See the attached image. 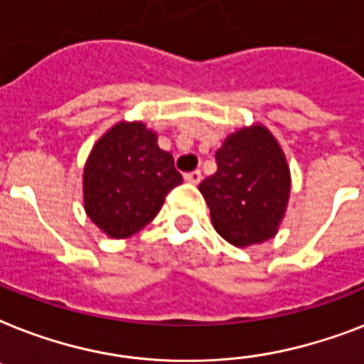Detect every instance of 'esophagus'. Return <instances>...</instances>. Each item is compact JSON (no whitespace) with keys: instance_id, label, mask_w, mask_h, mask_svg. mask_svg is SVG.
Wrapping results in <instances>:
<instances>
[{"instance_id":"34e87169","label":"esophagus","mask_w":364,"mask_h":364,"mask_svg":"<svg viewBox=\"0 0 364 364\" xmlns=\"http://www.w3.org/2000/svg\"><path fill=\"white\" fill-rule=\"evenodd\" d=\"M185 181L192 183V185H198V183L202 181V172H200V170H194V172L185 173Z\"/></svg>"}]
</instances>
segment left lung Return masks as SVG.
Here are the masks:
<instances>
[{"mask_svg":"<svg viewBox=\"0 0 364 364\" xmlns=\"http://www.w3.org/2000/svg\"><path fill=\"white\" fill-rule=\"evenodd\" d=\"M217 172L200 183L213 226L235 247L274 237L289 196V168L262 125L241 129L215 155Z\"/></svg>","mask_w":364,"mask_h":364,"instance_id":"8db88e82","label":"left lung"}]
</instances>
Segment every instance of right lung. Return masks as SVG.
Instances as JSON below:
<instances>
[{
    "mask_svg": "<svg viewBox=\"0 0 364 364\" xmlns=\"http://www.w3.org/2000/svg\"><path fill=\"white\" fill-rule=\"evenodd\" d=\"M183 183L173 156L144 123H117L95 144L84 168L87 217L106 235L129 237L151 223L164 198Z\"/></svg>",
    "mask_w": 364,
    "mask_h": 364,
    "instance_id": "right-lung-1",
    "label": "right lung"
}]
</instances>
